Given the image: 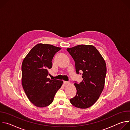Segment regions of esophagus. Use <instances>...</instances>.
<instances>
[{"instance_id":"34e87169","label":"esophagus","mask_w":130,"mask_h":130,"mask_svg":"<svg viewBox=\"0 0 130 130\" xmlns=\"http://www.w3.org/2000/svg\"><path fill=\"white\" fill-rule=\"evenodd\" d=\"M64 83L65 84H70V82L69 81H64Z\"/></svg>"}]
</instances>
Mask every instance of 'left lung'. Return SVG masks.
I'll list each match as a JSON object with an SVG mask.
<instances>
[{"mask_svg": "<svg viewBox=\"0 0 130 130\" xmlns=\"http://www.w3.org/2000/svg\"><path fill=\"white\" fill-rule=\"evenodd\" d=\"M67 50L75 61L77 73L83 71V80L79 84H74L77 94L70 102L78 108H88L98 100L103 90L106 73L105 62L92 45H80Z\"/></svg>", "mask_w": 130, "mask_h": 130, "instance_id": "8db88e82", "label": "left lung"}]
</instances>
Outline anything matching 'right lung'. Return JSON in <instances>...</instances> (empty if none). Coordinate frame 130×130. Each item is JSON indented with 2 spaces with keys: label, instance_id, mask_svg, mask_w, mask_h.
<instances>
[{
  "label": "right lung",
  "instance_id": "add662e5",
  "mask_svg": "<svg viewBox=\"0 0 130 130\" xmlns=\"http://www.w3.org/2000/svg\"><path fill=\"white\" fill-rule=\"evenodd\" d=\"M61 49L52 45L38 44L23 61L22 85L30 101L37 107L49 105L63 84L62 80L47 78L54 55Z\"/></svg>",
  "mask_w": 130,
  "mask_h": 130
}]
</instances>
